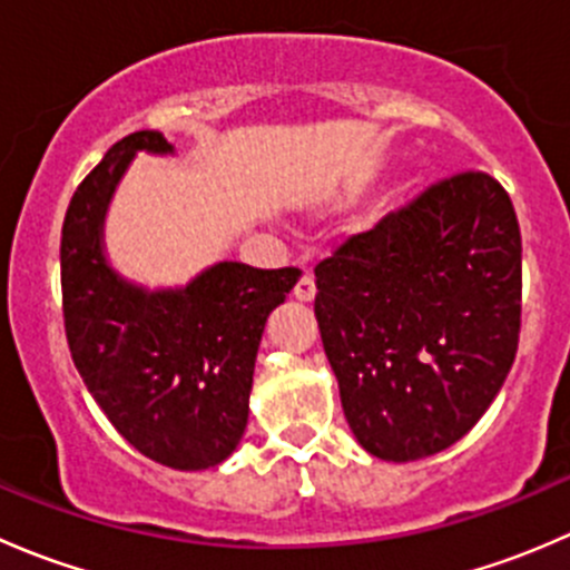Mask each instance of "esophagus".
<instances>
[{"instance_id": "obj_1", "label": "esophagus", "mask_w": 570, "mask_h": 570, "mask_svg": "<svg viewBox=\"0 0 570 570\" xmlns=\"http://www.w3.org/2000/svg\"><path fill=\"white\" fill-rule=\"evenodd\" d=\"M314 295H317V286H314V275L308 273V269H303V275L297 278V284H295V297H297V301H312Z\"/></svg>"}]
</instances>
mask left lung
I'll return each instance as SVG.
<instances>
[{"instance_id": "8db88e82", "label": "left lung", "mask_w": 570, "mask_h": 570, "mask_svg": "<svg viewBox=\"0 0 570 570\" xmlns=\"http://www.w3.org/2000/svg\"><path fill=\"white\" fill-rule=\"evenodd\" d=\"M322 347L358 444L407 463L463 439L521 333V228L485 170L428 184L314 267Z\"/></svg>"}]
</instances>
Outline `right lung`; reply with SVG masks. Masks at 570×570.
<instances>
[{
	"instance_id": "obj_1",
	"label": "right lung",
	"mask_w": 570,
	"mask_h": 570,
	"mask_svg": "<svg viewBox=\"0 0 570 570\" xmlns=\"http://www.w3.org/2000/svg\"><path fill=\"white\" fill-rule=\"evenodd\" d=\"M165 154L159 131L115 142L68 204L60 239L62 322L85 386L151 461L198 471L226 461L248 424L264 322L301 269L220 262L178 292H142L101 256L107 200L131 154Z\"/></svg>"
}]
</instances>
